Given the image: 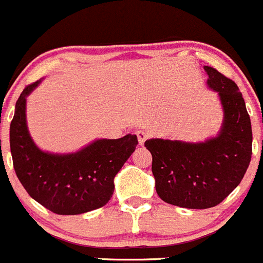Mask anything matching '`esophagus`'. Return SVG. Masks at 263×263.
<instances>
[{
  "label": "esophagus",
  "mask_w": 263,
  "mask_h": 263,
  "mask_svg": "<svg viewBox=\"0 0 263 263\" xmlns=\"http://www.w3.org/2000/svg\"><path fill=\"white\" fill-rule=\"evenodd\" d=\"M149 135H151L149 132H147V130H138L137 137H138V140H139V144L140 145L144 144V142L148 139V138H149Z\"/></svg>",
  "instance_id": "obj_1"
}]
</instances>
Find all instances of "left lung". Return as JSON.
Listing matches in <instances>:
<instances>
[{
	"label": "left lung",
	"mask_w": 263,
	"mask_h": 263,
	"mask_svg": "<svg viewBox=\"0 0 263 263\" xmlns=\"http://www.w3.org/2000/svg\"><path fill=\"white\" fill-rule=\"evenodd\" d=\"M207 85L217 92L223 121L217 137L188 143L148 139L156 192L166 203L203 210L221 203L243 179L252 156V126L235 83L204 66Z\"/></svg>",
	"instance_id": "1"
}]
</instances>
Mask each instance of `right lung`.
Instances as JSON below:
<instances>
[{
    "label": "right lung",
    "mask_w": 263,
    "mask_h": 263,
    "mask_svg": "<svg viewBox=\"0 0 263 263\" xmlns=\"http://www.w3.org/2000/svg\"><path fill=\"white\" fill-rule=\"evenodd\" d=\"M41 80L25 87L10 125V148L17 179L30 197L57 215H79L103 207L114 194V178L138 144L137 135L97 139L75 153L44 152L27 126V97Z\"/></svg>",
    "instance_id": "add662e5"
}]
</instances>
